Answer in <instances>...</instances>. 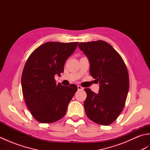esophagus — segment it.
<instances>
[{
	"label": "esophagus",
	"instance_id": "1",
	"mask_svg": "<svg viewBox=\"0 0 150 150\" xmlns=\"http://www.w3.org/2000/svg\"><path fill=\"white\" fill-rule=\"evenodd\" d=\"M77 89H78V90H84V88H82V87H81V86H77Z\"/></svg>",
	"mask_w": 150,
	"mask_h": 150
}]
</instances>
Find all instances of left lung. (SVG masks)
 I'll return each instance as SVG.
<instances>
[{
    "label": "left lung",
    "instance_id": "1",
    "mask_svg": "<svg viewBox=\"0 0 150 150\" xmlns=\"http://www.w3.org/2000/svg\"><path fill=\"white\" fill-rule=\"evenodd\" d=\"M79 47L90 62L91 75L99 83L95 93L86 88L84 110L91 120L108 126L122 111L129 90V75L122 57L110 44L103 40L81 42Z\"/></svg>",
    "mask_w": 150,
    "mask_h": 150
}]
</instances>
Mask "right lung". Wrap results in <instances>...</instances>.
Instances as JSON below:
<instances>
[{
	"label": "right lung",
	"mask_w": 150,
	"mask_h": 150,
	"mask_svg": "<svg viewBox=\"0 0 150 150\" xmlns=\"http://www.w3.org/2000/svg\"><path fill=\"white\" fill-rule=\"evenodd\" d=\"M78 43L43 44L31 54L24 66L21 78L22 93L31 115L41 123H52L62 119L77 90L75 84H57L55 76L64 72L66 60Z\"/></svg>",
	"instance_id": "obj_1"
}]
</instances>
